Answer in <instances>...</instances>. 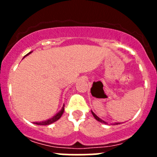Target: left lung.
<instances>
[{"instance_id": "8db88e82", "label": "left lung", "mask_w": 157, "mask_h": 157, "mask_svg": "<svg viewBox=\"0 0 157 157\" xmlns=\"http://www.w3.org/2000/svg\"><path fill=\"white\" fill-rule=\"evenodd\" d=\"M92 114H93V117H94V118H96V120H97V121H100V122H102V123H105V124H106V122H105V121H102V119H100V118H99V117H98V116H97V115H96V114H94V113H93V112H92ZM118 124V123H115V124Z\"/></svg>"}]
</instances>
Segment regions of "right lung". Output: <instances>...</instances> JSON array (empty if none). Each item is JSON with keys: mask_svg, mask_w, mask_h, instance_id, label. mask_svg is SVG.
Masks as SVG:
<instances>
[{"mask_svg": "<svg viewBox=\"0 0 157 157\" xmlns=\"http://www.w3.org/2000/svg\"><path fill=\"white\" fill-rule=\"evenodd\" d=\"M31 52H30L29 54L31 53ZM29 54H27V55H29ZM64 106H63V108L61 109V110L60 111V112H58V113L57 114V115H55V116L53 117V118H50V119H48V120H46V121H40V122H35V124H39V125H48V124H52V123H53V122H55V121H58V120L60 118H61V115H62V114L64 113Z\"/></svg>", "mask_w": 157, "mask_h": 157, "instance_id": "1", "label": "right lung"}]
</instances>
